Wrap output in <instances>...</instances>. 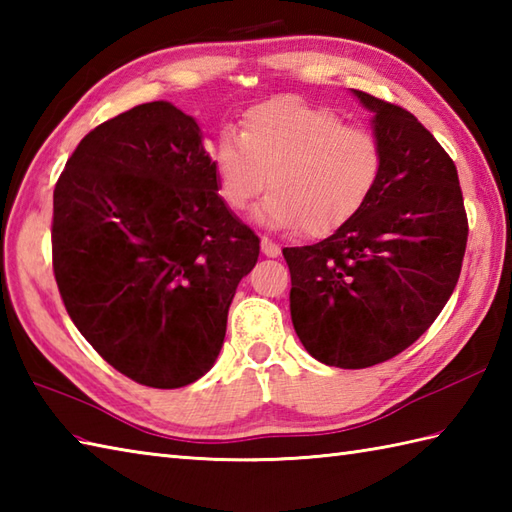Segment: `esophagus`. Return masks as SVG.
I'll list each match as a JSON object with an SVG mask.
<instances>
[{
	"label": "esophagus",
	"mask_w": 512,
	"mask_h": 512,
	"mask_svg": "<svg viewBox=\"0 0 512 512\" xmlns=\"http://www.w3.org/2000/svg\"><path fill=\"white\" fill-rule=\"evenodd\" d=\"M262 253H264L266 257H279L281 248H279V244H275V242H273V239L262 237Z\"/></svg>",
	"instance_id": "1"
}]
</instances>
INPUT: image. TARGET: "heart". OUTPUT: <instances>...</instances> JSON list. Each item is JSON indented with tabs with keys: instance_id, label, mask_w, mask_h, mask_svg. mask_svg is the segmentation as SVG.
Masks as SVG:
<instances>
[{
	"instance_id": "heart-1",
	"label": "heart",
	"mask_w": 512,
	"mask_h": 512,
	"mask_svg": "<svg viewBox=\"0 0 512 512\" xmlns=\"http://www.w3.org/2000/svg\"><path fill=\"white\" fill-rule=\"evenodd\" d=\"M213 167L231 209H246L268 184L257 220L321 237L361 209L376 187L383 149L369 129L345 125L330 107L281 96L250 107L239 134L220 136Z\"/></svg>"
}]
</instances>
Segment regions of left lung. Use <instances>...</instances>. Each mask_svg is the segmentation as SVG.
<instances>
[{
    "label": "left lung",
    "instance_id": "1",
    "mask_svg": "<svg viewBox=\"0 0 512 512\" xmlns=\"http://www.w3.org/2000/svg\"><path fill=\"white\" fill-rule=\"evenodd\" d=\"M383 149L361 209L312 246L284 248L290 314L317 361L363 369L429 330L458 284L469 237L458 169L411 112L352 90Z\"/></svg>",
    "mask_w": 512,
    "mask_h": 512
}]
</instances>
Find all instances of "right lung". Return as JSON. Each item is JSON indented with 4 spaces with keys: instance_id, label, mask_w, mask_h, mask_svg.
<instances>
[{
    "instance_id": "obj_1",
    "label": "right lung",
    "mask_w": 512,
    "mask_h": 512,
    "mask_svg": "<svg viewBox=\"0 0 512 512\" xmlns=\"http://www.w3.org/2000/svg\"><path fill=\"white\" fill-rule=\"evenodd\" d=\"M259 237L217 195L195 118L167 101L85 136L54 187L52 268L79 332L140 385L213 367Z\"/></svg>"
}]
</instances>
